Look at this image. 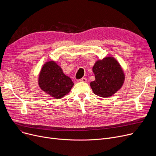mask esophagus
Returning <instances> with one entry per match:
<instances>
[{"label":"esophagus","instance_id":"esophagus-1","mask_svg":"<svg viewBox=\"0 0 156 156\" xmlns=\"http://www.w3.org/2000/svg\"><path fill=\"white\" fill-rule=\"evenodd\" d=\"M77 81H78V82H87V79L86 78H82L80 80H78Z\"/></svg>","mask_w":156,"mask_h":156}]
</instances>
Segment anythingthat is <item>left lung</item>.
Returning a JSON list of instances; mask_svg holds the SVG:
<instances>
[{
	"label": "left lung",
	"instance_id": "obj_1",
	"mask_svg": "<svg viewBox=\"0 0 156 156\" xmlns=\"http://www.w3.org/2000/svg\"><path fill=\"white\" fill-rule=\"evenodd\" d=\"M95 80L90 83L94 93L101 97L115 94L124 82L125 75L119 64L113 57L97 61L93 67Z\"/></svg>",
	"mask_w": 156,
	"mask_h": 156
}]
</instances>
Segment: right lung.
<instances>
[{
	"label": "right lung",
	"mask_w": 156,
	"mask_h": 156,
	"mask_svg": "<svg viewBox=\"0 0 156 156\" xmlns=\"http://www.w3.org/2000/svg\"><path fill=\"white\" fill-rule=\"evenodd\" d=\"M38 84L45 92L55 99H61L68 94L74 85L71 78L64 75L54 61H48L44 65Z\"/></svg>",
	"instance_id": "1"
}]
</instances>
